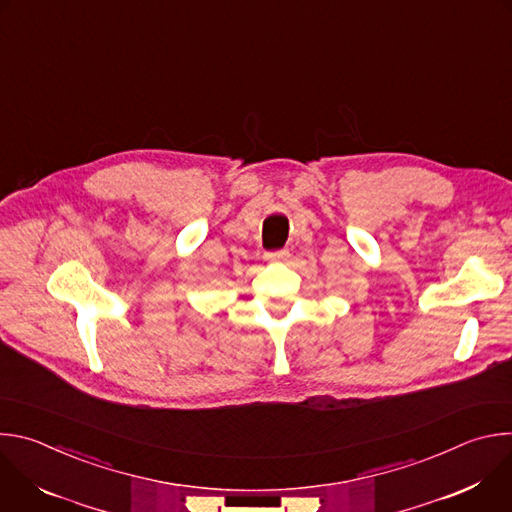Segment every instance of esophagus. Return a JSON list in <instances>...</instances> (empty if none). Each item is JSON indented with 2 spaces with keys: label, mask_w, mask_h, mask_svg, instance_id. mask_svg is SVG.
Listing matches in <instances>:
<instances>
[{
  "label": "esophagus",
  "mask_w": 512,
  "mask_h": 512,
  "mask_svg": "<svg viewBox=\"0 0 512 512\" xmlns=\"http://www.w3.org/2000/svg\"><path fill=\"white\" fill-rule=\"evenodd\" d=\"M289 259V251L281 249V251H271V253H265V261H271V263H283Z\"/></svg>",
  "instance_id": "1"
}]
</instances>
